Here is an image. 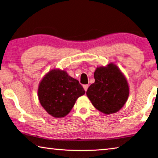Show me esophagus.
I'll use <instances>...</instances> for the list:
<instances>
[{
  "label": "esophagus",
  "mask_w": 158,
  "mask_h": 158,
  "mask_svg": "<svg viewBox=\"0 0 158 158\" xmlns=\"http://www.w3.org/2000/svg\"><path fill=\"white\" fill-rule=\"evenodd\" d=\"M88 87H89V85H83V88H84V89H85V92H87Z\"/></svg>",
  "instance_id": "1"
}]
</instances>
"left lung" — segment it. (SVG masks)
I'll use <instances>...</instances> for the list:
<instances>
[{"mask_svg": "<svg viewBox=\"0 0 158 158\" xmlns=\"http://www.w3.org/2000/svg\"><path fill=\"white\" fill-rule=\"evenodd\" d=\"M94 76L95 82L90 85L86 92L94 107L106 114L117 112L129 96L126 77L113 63L96 68Z\"/></svg>", "mask_w": 158, "mask_h": 158, "instance_id": "left-lung-1", "label": "left lung"}]
</instances>
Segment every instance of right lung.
<instances>
[{
  "label": "right lung",
  "instance_id": "right-lung-1",
  "mask_svg": "<svg viewBox=\"0 0 158 158\" xmlns=\"http://www.w3.org/2000/svg\"><path fill=\"white\" fill-rule=\"evenodd\" d=\"M85 93L78 81L60 69H52L45 75L40 82L37 92L41 106L55 118L67 115L77 98Z\"/></svg>",
  "mask_w": 158,
  "mask_h": 158
}]
</instances>
